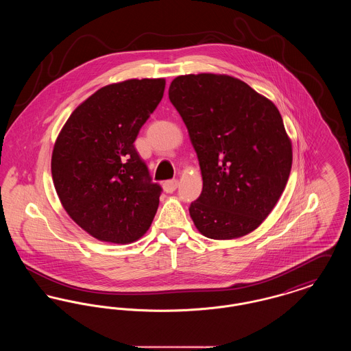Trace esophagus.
I'll return each mask as SVG.
<instances>
[{
  "instance_id": "esophagus-1",
  "label": "esophagus",
  "mask_w": 351,
  "mask_h": 351,
  "mask_svg": "<svg viewBox=\"0 0 351 351\" xmlns=\"http://www.w3.org/2000/svg\"><path fill=\"white\" fill-rule=\"evenodd\" d=\"M179 185L178 180H168L166 183L163 184V189L166 193H172Z\"/></svg>"
}]
</instances>
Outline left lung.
Segmentation results:
<instances>
[{
    "instance_id": "obj_1",
    "label": "left lung",
    "mask_w": 351,
    "mask_h": 351,
    "mask_svg": "<svg viewBox=\"0 0 351 351\" xmlns=\"http://www.w3.org/2000/svg\"><path fill=\"white\" fill-rule=\"evenodd\" d=\"M197 154L200 197L189 215L202 235L234 239L255 230L283 193L292 143L267 97L228 75H183L168 89Z\"/></svg>"
}]
</instances>
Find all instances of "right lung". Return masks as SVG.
Listing matches in <instances>:
<instances>
[{
    "instance_id": "1",
    "label": "right lung",
    "mask_w": 351,
    "mask_h": 351,
    "mask_svg": "<svg viewBox=\"0 0 351 351\" xmlns=\"http://www.w3.org/2000/svg\"><path fill=\"white\" fill-rule=\"evenodd\" d=\"M165 79L109 84L82 102L56 138L52 180L68 216L96 239L132 243L149 230L160 185L134 147Z\"/></svg>"
}]
</instances>
